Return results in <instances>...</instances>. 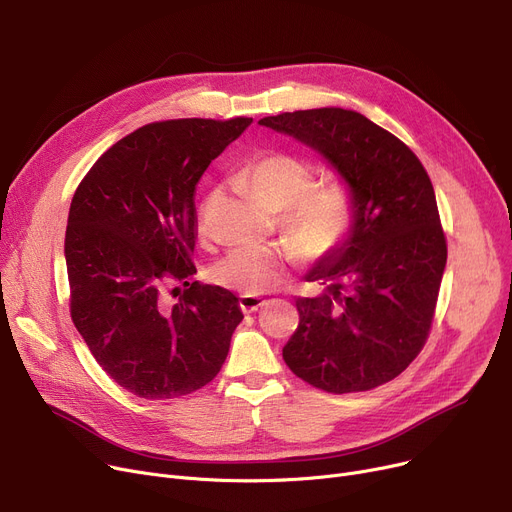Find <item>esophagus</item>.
Returning a JSON list of instances; mask_svg holds the SVG:
<instances>
[{
	"label": "esophagus",
	"instance_id": "34e87169",
	"mask_svg": "<svg viewBox=\"0 0 512 512\" xmlns=\"http://www.w3.org/2000/svg\"><path fill=\"white\" fill-rule=\"evenodd\" d=\"M265 305V299L261 297H249V294H242L238 299V307L242 309V313H255Z\"/></svg>",
	"mask_w": 512,
	"mask_h": 512
}]
</instances>
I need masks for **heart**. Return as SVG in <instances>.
<instances>
[{"label":"heart","instance_id":"obj_1","mask_svg":"<svg viewBox=\"0 0 512 512\" xmlns=\"http://www.w3.org/2000/svg\"><path fill=\"white\" fill-rule=\"evenodd\" d=\"M242 180L265 205L284 209L282 228L309 257L332 251L353 224L355 201L344 180L311 186L313 168L292 153H265L242 170ZM209 201L199 213V230L209 226ZM290 255L274 247H240L211 265L209 278L222 288L249 294L270 292L288 272Z\"/></svg>","mask_w":512,"mask_h":512}]
</instances>
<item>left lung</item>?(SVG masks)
I'll return each mask as SVG.
<instances>
[{
  "label": "left lung",
  "instance_id": "left-lung-1",
  "mask_svg": "<svg viewBox=\"0 0 512 512\" xmlns=\"http://www.w3.org/2000/svg\"><path fill=\"white\" fill-rule=\"evenodd\" d=\"M259 124L324 155L355 201L351 228L305 276L321 292L297 299L299 328L282 357L319 390L378 388L411 365L432 328L448 253L432 180L405 143L353 110Z\"/></svg>",
  "mask_w": 512,
  "mask_h": 512
}]
</instances>
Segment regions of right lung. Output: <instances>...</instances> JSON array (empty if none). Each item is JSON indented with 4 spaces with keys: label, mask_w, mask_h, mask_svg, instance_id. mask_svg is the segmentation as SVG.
<instances>
[{
    "label": "right lung",
    "mask_w": 512,
    "mask_h": 512,
    "mask_svg": "<svg viewBox=\"0 0 512 512\" xmlns=\"http://www.w3.org/2000/svg\"><path fill=\"white\" fill-rule=\"evenodd\" d=\"M251 122L147 124L107 149L72 197V321L101 369L141 398L191 394L228 357L242 311L230 290L193 280L195 186ZM170 287L176 304L165 299Z\"/></svg>",
    "instance_id": "add662e5"
}]
</instances>
